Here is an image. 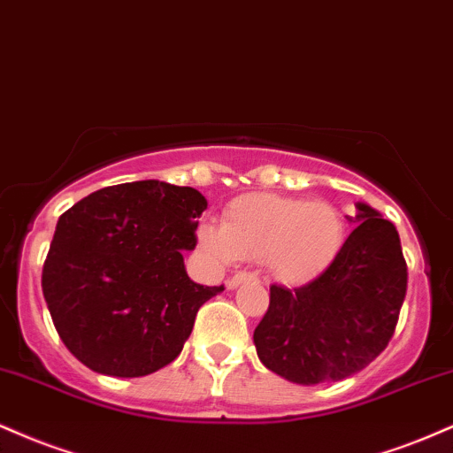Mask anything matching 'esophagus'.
<instances>
[{"label": "esophagus", "instance_id": "obj_1", "mask_svg": "<svg viewBox=\"0 0 453 453\" xmlns=\"http://www.w3.org/2000/svg\"><path fill=\"white\" fill-rule=\"evenodd\" d=\"M250 280H254L252 273H248V271H239V273H235L233 278L226 280V288L235 290L239 284H243V281H250Z\"/></svg>", "mask_w": 453, "mask_h": 453}]
</instances>
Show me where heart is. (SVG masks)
Here are the masks:
<instances>
[{
    "label": "heart",
    "mask_w": 453,
    "mask_h": 453,
    "mask_svg": "<svg viewBox=\"0 0 453 453\" xmlns=\"http://www.w3.org/2000/svg\"><path fill=\"white\" fill-rule=\"evenodd\" d=\"M199 246L220 260H263L281 284H305L328 269L345 242L342 211L326 201L250 193L226 205L222 225L199 226Z\"/></svg>",
    "instance_id": "b5f03b06"
}]
</instances>
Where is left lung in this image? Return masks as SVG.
Listing matches in <instances>:
<instances>
[{"label": "left lung", "instance_id": "obj_1", "mask_svg": "<svg viewBox=\"0 0 453 453\" xmlns=\"http://www.w3.org/2000/svg\"><path fill=\"white\" fill-rule=\"evenodd\" d=\"M358 214L324 273L301 288L271 286L269 310L254 331L260 363L313 386L358 373L386 349L407 292L396 226L371 205Z\"/></svg>", "mask_w": 453, "mask_h": 453}]
</instances>
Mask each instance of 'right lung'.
<instances>
[{"mask_svg": "<svg viewBox=\"0 0 453 453\" xmlns=\"http://www.w3.org/2000/svg\"><path fill=\"white\" fill-rule=\"evenodd\" d=\"M205 196L142 180L90 193L58 218L42 269L52 322L90 371L142 377L182 352L199 307L225 286H201L184 267Z\"/></svg>", "mask_w": 453, "mask_h": 453, "instance_id": "add662e5", "label": "right lung"}]
</instances>
